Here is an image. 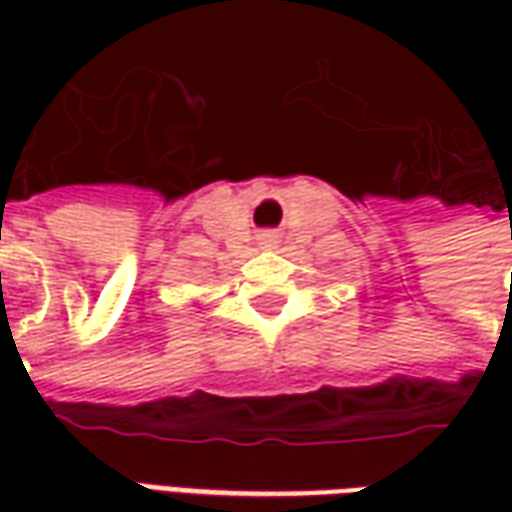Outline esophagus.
Here are the masks:
<instances>
[{"instance_id":"obj_1","label":"esophagus","mask_w":512,"mask_h":512,"mask_svg":"<svg viewBox=\"0 0 512 512\" xmlns=\"http://www.w3.org/2000/svg\"><path fill=\"white\" fill-rule=\"evenodd\" d=\"M271 241H274V238H271V235H268V238H266V244H271Z\"/></svg>"}]
</instances>
